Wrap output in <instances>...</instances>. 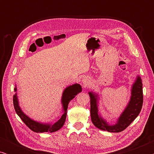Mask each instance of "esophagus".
I'll return each mask as SVG.
<instances>
[{
  "mask_svg": "<svg viewBox=\"0 0 154 154\" xmlns=\"http://www.w3.org/2000/svg\"><path fill=\"white\" fill-rule=\"evenodd\" d=\"M83 84H84V85H85V86L88 85V80H87V79H84V80H83Z\"/></svg>",
  "mask_w": 154,
  "mask_h": 154,
  "instance_id": "esophagus-1",
  "label": "esophagus"
}]
</instances>
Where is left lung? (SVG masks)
<instances>
[{
	"label": "left lung",
	"mask_w": 154,
	"mask_h": 154,
	"mask_svg": "<svg viewBox=\"0 0 154 154\" xmlns=\"http://www.w3.org/2000/svg\"><path fill=\"white\" fill-rule=\"evenodd\" d=\"M89 94L90 97V116L92 123L99 129L110 132H119L128 128L137 117L143 104L142 83V80L138 76L132 86V96L129 104L120 116L117 124L115 125H109L98 115L97 95L92 92H89Z\"/></svg>",
	"instance_id": "left-lung-1"
}]
</instances>
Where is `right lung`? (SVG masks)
Instances as JSON below:
<instances>
[{
  "mask_svg": "<svg viewBox=\"0 0 154 154\" xmlns=\"http://www.w3.org/2000/svg\"><path fill=\"white\" fill-rule=\"evenodd\" d=\"M17 89L14 88V91H16ZM82 90L81 86L79 84H75V85H71L69 87L66 88L64 91L62 95V104L64 107V113H63L62 117L58 120L56 123H54L53 125H45V124L39 123L36 121H33L31 119L24 114L21 110L18 104L17 97V94H15L13 97V104L14 108L15 109L16 113L20 117V119L22 120V121L26 124V126L33 132H53L57 130H60L61 128L64 125L65 120H66V113H67V108H68L69 103L73 98L75 97V96L79 92H81Z\"/></svg>",
  "mask_w": 154,
  "mask_h": 154,
  "instance_id": "1",
  "label": "right lung"
}]
</instances>
